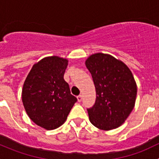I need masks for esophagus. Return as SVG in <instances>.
<instances>
[{
	"label": "esophagus",
	"mask_w": 159,
	"mask_h": 159,
	"mask_svg": "<svg viewBox=\"0 0 159 159\" xmlns=\"http://www.w3.org/2000/svg\"><path fill=\"white\" fill-rule=\"evenodd\" d=\"M77 98H78V101L79 102H81V100H82V95H81V94H79V95L77 97Z\"/></svg>",
	"instance_id": "esophagus-1"
}]
</instances>
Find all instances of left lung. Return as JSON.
Listing matches in <instances>:
<instances>
[{
  "mask_svg": "<svg viewBox=\"0 0 159 159\" xmlns=\"http://www.w3.org/2000/svg\"><path fill=\"white\" fill-rule=\"evenodd\" d=\"M85 65L96 90L95 103L88 108L90 121L102 130L119 127L133 110L137 86L129 68L109 54L91 55Z\"/></svg>",
  "mask_w": 159,
  "mask_h": 159,
  "instance_id": "left-lung-1",
  "label": "left lung"
}]
</instances>
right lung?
I'll return each instance as SVG.
<instances>
[{"instance_id":"1","label":"right lung","mask_w":159,"mask_h":159,"mask_svg":"<svg viewBox=\"0 0 159 159\" xmlns=\"http://www.w3.org/2000/svg\"><path fill=\"white\" fill-rule=\"evenodd\" d=\"M68 60L44 57L35 64L22 90V102L29 118L47 130L60 127L78 101L64 79Z\"/></svg>"}]
</instances>
